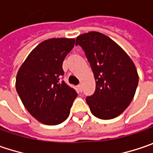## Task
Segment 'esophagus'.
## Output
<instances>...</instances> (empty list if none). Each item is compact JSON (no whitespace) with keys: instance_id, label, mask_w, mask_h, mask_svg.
<instances>
[{"instance_id":"esophagus-1","label":"esophagus","mask_w":153,"mask_h":153,"mask_svg":"<svg viewBox=\"0 0 153 153\" xmlns=\"http://www.w3.org/2000/svg\"><path fill=\"white\" fill-rule=\"evenodd\" d=\"M77 87H78L79 91H80V92L82 91V89H83V88H82V85H80V84H79V85H78V86H77Z\"/></svg>"}]
</instances>
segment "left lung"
I'll return each mask as SVG.
<instances>
[{"label":"left lung","mask_w":153,"mask_h":153,"mask_svg":"<svg viewBox=\"0 0 153 153\" xmlns=\"http://www.w3.org/2000/svg\"><path fill=\"white\" fill-rule=\"evenodd\" d=\"M90 62L96 89L85 101L97 118L109 120L122 114L135 94L139 76L133 61L110 37L97 31L76 38Z\"/></svg>","instance_id":"obj_1"}]
</instances>
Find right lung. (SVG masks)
I'll return each mask as SVG.
<instances>
[{
  "instance_id": "obj_1",
  "label": "right lung",
  "mask_w": 153,
  "mask_h": 153,
  "mask_svg": "<svg viewBox=\"0 0 153 153\" xmlns=\"http://www.w3.org/2000/svg\"><path fill=\"white\" fill-rule=\"evenodd\" d=\"M73 38H51L30 53L19 69L16 91L24 106L38 122L57 125L69 116L77 92L62 80V62L74 46Z\"/></svg>"
}]
</instances>
